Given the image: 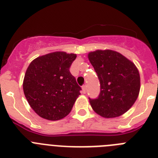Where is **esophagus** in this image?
<instances>
[{
  "label": "esophagus",
  "instance_id": "obj_1",
  "mask_svg": "<svg viewBox=\"0 0 158 158\" xmlns=\"http://www.w3.org/2000/svg\"><path fill=\"white\" fill-rule=\"evenodd\" d=\"M82 93L85 94V93H86V85H83L82 86Z\"/></svg>",
  "mask_w": 158,
  "mask_h": 158
}]
</instances>
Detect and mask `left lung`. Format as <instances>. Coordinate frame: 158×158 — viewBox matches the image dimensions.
Segmentation results:
<instances>
[{"label":"left lung","instance_id":"obj_1","mask_svg":"<svg viewBox=\"0 0 158 158\" xmlns=\"http://www.w3.org/2000/svg\"><path fill=\"white\" fill-rule=\"evenodd\" d=\"M88 58L100 84L98 98H89L93 111L107 118L123 115L135 104L140 91L136 65L112 50H96L89 52Z\"/></svg>","mask_w":158,"mask_h":158}]
</instances>
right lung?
Instances as JSON below:
<instances>
[{
  "label": "right lung",
  "instance_id": "right-lung-1",
  "mask_svg": "<svg viewBox=\"0 0 158 158\" xmlns=\"http://www.w3.org/2000/svg\"><path fill=\"white\" fill-rule=\"evenodd\" d=\"M76 54L56 51L34 59L27 67L23 89L29 105L38 115L56 121L69 114L81 95V87L69 72Z\"/></svg>",
  "mask_w": 158,
  "mask_h": 158
}]
</instances>
